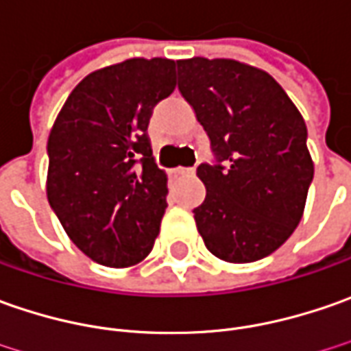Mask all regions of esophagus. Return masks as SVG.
I'll list each match as a JSON object with an SVG mask.
<instances>
[{
	"mask_svg": "<svg viewBox=\"0 0 351 351\" xmlns=\"http://www.w3.org/2000/svg\"><path fill=\"white\" fill-rule=\"evenodd\" d=\"M175 175H194V169H184V167H176L173 169Z\"/></svg>",
	"mask_w": 351,
	"mask_h": 351,
	"instance_id": "1",
	"label": "esophagus"
}]
</instances>
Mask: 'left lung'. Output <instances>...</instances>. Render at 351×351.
I'll return each instance as SVG.
<instances>
[{
    "label": "left lung",
    "instance_id": "left-lung-1",
    "mask_svg": "<svg viewBox=\"0 0 351 351\" xmlns=\"http://www.w3.org/2000/svg\"><path fill=\"white\" fill-rule=\"evenodd\" d=\"M176 66L178 91L215 157L196 171L206 186V199L194 208L198 233L225 262L264 258L303 217L315 173L305 120L258 67L227 58H190Z\"/></svg>",
    "mask_w": 351,
    "mask_h": 351
}]
</instances>
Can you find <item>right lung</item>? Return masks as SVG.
I'll use <instances>...</instances> for the list:
<instances>
[{"label":"right lung","mask_w":351,"mask_h":351,"mask_svg":"<svg viewBox=\"0 0 351 351\" xmlns=\"http://www.w3.org/2000/svg\"><path fill=\"white\" fill-rule=\"evenodd\" d=\"M175 66L132 58L93 71L50 132L48 202L73 245L103 266L138 264L159 235L169 190L147 126L175 91Z\"/></svg>","instance_id":"add662e5"}]
</instances>
